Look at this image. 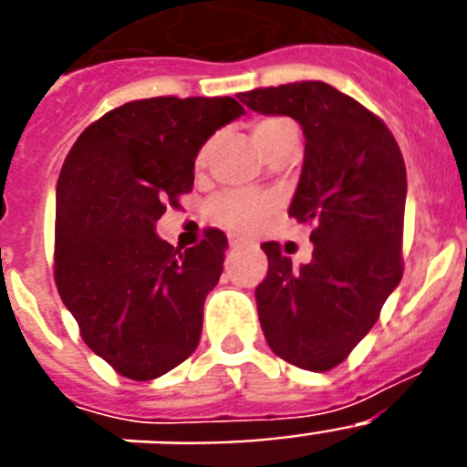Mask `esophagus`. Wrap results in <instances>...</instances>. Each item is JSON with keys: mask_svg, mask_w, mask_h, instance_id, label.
Wrapping results in <instances>:
<instances>
[{"mask_svg": "<svg viewBox=\"0 0 467 467\" xmlns=\"http://www.w3.org/2000/svg\"><path fill=\"white\" fill-rule=\"evenodd\" d=\"M229 245H231V247H241V245H245V238H241V236H231V238H229Z\"/></svg>", "mask_w": 467, "mask_h": 467, "instance_id": "34e87169", "label": "esophagus"}]
</instances>
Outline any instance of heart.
<instances>
[{
    "label": "heart",
    "mask_w": 467,
    "mask_h": 467,
    "mask_svg": "<svg viewBox=\"0 0 467 467\" xmlns=\"http://www.w3.org/2000/svg\"><path fill=\"white\" fill-rule=\"evenodd\" d=\"M290 130H295V126H292L287 119L266 117L257 119V121L253 123L250 135H253V142L257 144V150L266 156L271 151V147H274L285 133H290ZM210 154H213V140L205 142L203 147L198 150L196 159H193V168H196V171H203V168L208 166ZM274 210V198L259 192H245V189L222 192L208 203L210 220L234 231L254 229V226H257L259 222L266 220Z\"/></svg>",
    "instance_id": "b5f03b06"
}]
</instances>
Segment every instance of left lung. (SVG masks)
Here are the masks:
<instances>
[{
	"mask_svg": "<svg viewBox=\"0 0 467 467\" xmlns=\"http://www.w3.org/2000/svg\"><path fill=\"white\" fill-rule=\"evenodd\" d=\"M241 100L292 117L306 135L290 217L313 226V259L292 269L278 243H264L257 308L275 356L327 372L365 339L402 280V151L374 111L323 81L254 88Z\"/></svg>",
	"mask_w": 467,
	"mask_h": 467,
	"instance_id": "1",
	"label": "left lung"
}]
</instances>
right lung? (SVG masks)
I'll use <instances>...</instances> for the list:
<instances>
[{"instance_id": "right-lung-1", "label": "right lung", "mask_w": 467, "mask_h": 467, "mask_svg": "<svg viewBox=\"0 0 467 467\" xmlns=\"http://www.w3.org/2000/svg\"><path fill=\"white\" fill-rule=\"evenodd\" d=\"M234 98H144L109 109L69 150L56 189L53 275L81 339L117 374L151 381L201 341L224 231L172 247L154 234L193 187L205 140L243 114Z\"/></svg>"}]
</instances>
